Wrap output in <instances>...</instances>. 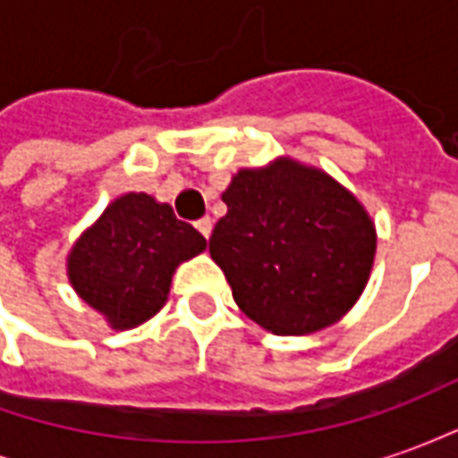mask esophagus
I'll return each instance as SVG.
<instances>
[{"label": "esophagus", "instance_id": "obj_1", "mask_svg": "<svg viewBox=\"0 0 458 458\" xmlns=\"http://www.w3.org/2000/svg\"><path fill=\"white\" fill-rule=\"evenodd\" d=\"M196 228H199V233H200V235H203V238L208 240L210 238V230H213V220H210L208 216H206V218L196 220Z\"/></svg>", "mask_w": 458, "mask_h": 458}]
</instances>
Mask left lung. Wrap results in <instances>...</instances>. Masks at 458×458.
Returning <instances> with one entry per match:
<instances>
[{
  "instance_id": "1",
  "label": "left lung",
  "mask_w": 458,
  "mask_h": 458,
  "mask_svg": "<svg viewBox=\"0 0 458 458\" xmlns=\"http://www.w3.org/2000/svg\"><path fill=\"white\" fill-rule=\"evenodd\" d=\"M210 235L235 304L277 336L336 324L363 294L375 225L351 191L314 166L277 159L240 169Z\"/></svg>"
}]
</instances>
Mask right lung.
<instances>
[{
  "label": "right lung",
  "mask_w": 458,
  "mask_h": 458,
  "mask_svg": "<svg viewBox=\"0 0 458 458\" xmlns=\"http://www.w3.org/2000/svg\"><path fill=\"white\" fill-rule=\"evenodd\" d=\"M206 250L199 230L147 193L113 200L68 255V279L117 331L151 318L169 297L181 262Z\"/></svg>",
  "instance_id": "right-lung-1"
}]
</instances>
